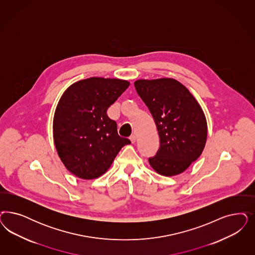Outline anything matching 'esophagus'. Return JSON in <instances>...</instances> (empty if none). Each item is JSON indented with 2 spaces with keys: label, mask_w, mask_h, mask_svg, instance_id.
Wrapping results in <instances>:
<instances>
[{
  "label": "esophagus",
  "mask_w": 255,
  "mask_h": 255,
  "mask_svg": "<svg viewBox=\"0 0 255 255\" xmlns=\"http://www.w3.org/2000/svg\"><path fill=\"white\" fill-rule=\"evenodd\" d=\"M136 136L135 135H132V136H130V138H129V140H130V141H131L132 143H134L135 141H136Z\"/></svg>",
  "instance_id": "1"
}]
</instances>
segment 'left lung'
<instances>
[{
	"label": "left lung",
	"instance_id": "8db88e82",
	"mask_svg": "<svg viewBox=\"0 0 255 255\" xmlns=\"http://www.w3.org/2000/svg\"><path fill=\"white\" fill-rule=\"evenodd\" d=\"M134 86L159 136V149L149 164L164 176L185 172L206 145L207 123L200 104L187 87L171 78L138 80Z\"/></svg>",
	"mask_w": 255,
	"mask_h": 255
}]
</instances>
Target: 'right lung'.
<instances>
[{"mask_svg":"<svg viewBox=\"0 0 255 255\" xmlns=\"http://www.w3.org/2000/svg\"><path fill=\"white\" fill-rule=\"evenodd\" d=\"M129 86L120 79L92 77L71 84L58 102L53 140L58 156L77 177L90 180L106 173L130 140L117 133L107 110Z\"/></svg>","mask_w":255,"mask_h":255,"instance_id":"1","label":"right lung"}]
</instances>
